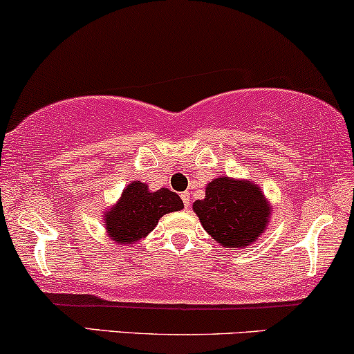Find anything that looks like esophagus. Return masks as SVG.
Masks as SVG:
<instances>
[{"mask_svg": "<svg viewBox=\"0 0 354 354\" xmlns=\"http://www.w3.org/2000/svg\"><path fill=\"white\" fill-rule=\"evenodd\" d=\"M180 197H182V202H184L185 207H189V205H190V194H189V192H182Z\"/></svg>", "mask_w": 354, "mask_h": 354, "instance_id": "1", "label": "esophagus"}]
</instances>
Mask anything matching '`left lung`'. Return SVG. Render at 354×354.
Masks as SVG:
<instances>
[{
	"mask_svg": "<svg viewBox=\"0 0 354 354\" xmlns=\"http://www.w3.org/2000/svg\"><path fill=\"white\" fill-rule=\"evenodd\" d=\"M194 212L210 236L225 248H246L268 228L270 207L263 190L250 180L216 177Z\"/></svg>",
	"mask_w": 354,
	"mask_h": 354,
	"instance_id": "8db88e82",
	"label": "left lung"
}]
</instances>
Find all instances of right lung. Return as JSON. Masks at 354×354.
I'll list each match as a JSON object with an SVG mask.
<instances>
[{
	"instance_id": "add662e5",
	"label": "right lung",
	"mask_w": 354,
	"mask_h": 354,
	"mask_svg": "<svg viewBox=\"0 0 354 354\" xmlns=\"http://www.w3.org/2000/svg\"><path fill=\"white\" fill-rule=\"evenodd\" d=\"M184 202L176 192L159 189L151 192L147 184L134 180L126 187L111 210L104 213L108 238L118 244H134L156 228L165 213L178 212Z\"/></svg>"
}]
</instances>
